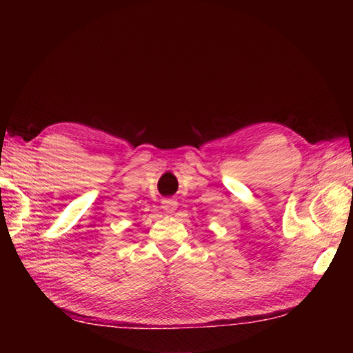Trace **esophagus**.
Returning a JSON list of instances; mask_svg holds the SVG:
<instances>
[{
  "label": "esophagus",
  "mask_w": 353,
  "mask_h": 353,
  "mask_svg": "<svg viewBox=\"0 0 353 353\" xmlns=\"http://www.w3.org/2000/svg\"><path fill=\"white\" fill-rule=\"evenodd\" d=\"M162 209L167 214H171V212H174L176 209H177V201L176 200H172V199H163L162 200Z\"/></svg>",
  "instance_id": "1"
}]
</instances>
